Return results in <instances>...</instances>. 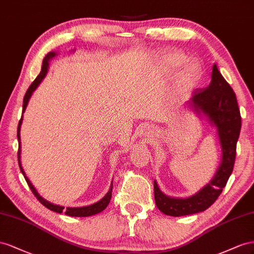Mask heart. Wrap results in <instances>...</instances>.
<instances>
[{
    "instance_id": "1",
    "label": "heart",
    "mask_w": 254,
    "mask_h": 254,
    "mask_svg": "<svg viewBox=\"0 0 254 254\" xmlns=\"http://www.w3.org/2000/svg\"><path fill=\"white\" fill-rule=\"evenodd\" d=\"M187 62V57L181 52H169L161 56V67L166 73L172 74L177 72ZM201 66L197 62H190L178 72L177 83L180 88L190 89L197 85L201 78Z\"/></svg>"
}]
</instances>
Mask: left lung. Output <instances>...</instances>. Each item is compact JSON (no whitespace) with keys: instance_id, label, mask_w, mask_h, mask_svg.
Masks as SVG:
<instances>
[{"instance_id":"8db88e82","label":"left lung","mask_w":254,"mask_h":254,"mask_svg":"<svg viewBox=\"0 0 254 254\" xmlns=\"http://www.w3.org/2000/svg\"><path fill=\"white\" fill-rule=\"evenodd\" d=\"M187 104L194 113L200 116L203 115L209 125L216 127L221 146L222 159L211 182L190 197L173 198L166 195L154 181L156 206L165 215L173 217L203 212L219 197L233 171L236 143L242 127V117L235 93L216 64L213 66L211 84L204 89L193 91Z\"/></svg>"}]
</instances>
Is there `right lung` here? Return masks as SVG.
<instances>
[{"mask_svg":"<svg viewBox=\"0 0 254 254\" xmlns=\"http://www.w3.org/2000/svg\"><path fill=\"white\" fill-rule=\"evenodd\" d=\"M56 52H50L47 54V56L45 57V60L42 62V67H41V71L40 73L38 74V76L35 78V81L32 83V85L30 86V88L27 89L24 99H23V110H22V116H21V119L19 121V125H18V132H17V136H18V141H19V150H18V161H19V166H20V170L22 172V175L24 176L26 182L30 186L32 192L35 194V197L39 200V202L41 204L45 205L47 208L51 209V211L56 212V213H60L62 214L63 212L68 215V216H72V217H88V216H92V215H96L99 214L105 209L110 203L111 198H112V191H113V183L111 185L110 190L107 191V193L104 195V197L101 199L100 201L96 202V203H93L91 205H87V206H82V207H66L64 208L62 205H57V204H53L51 203V202L47 201L46 199H43L41 195L38 193V191L36 190V188L34 187V185L31 183V181L28 180V178L25 176V172L22 168V165H21V138H20V128H21V125H22V120H23V113L25 112V108L28 104V101H30L33 92L36 90V88L39 86V84L42 82V79L46 77L47 73H48V70H49V64L50 61L53 59V57L56 55Z\"/></svg>","mask_w":254,"mask_h":254,"instance_id":"1","label":"right lung"}]
</instances>
